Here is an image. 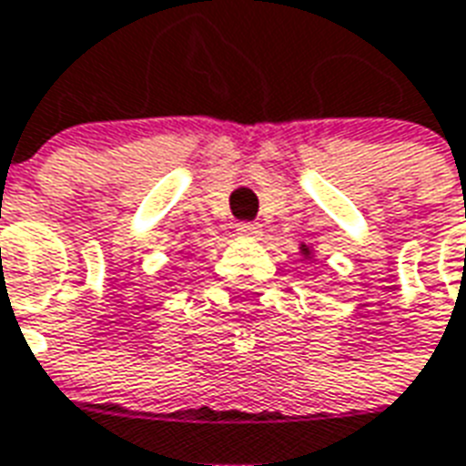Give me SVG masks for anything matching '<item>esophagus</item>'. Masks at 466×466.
Returning <instances> with one entry per match:
<instances>
[{
	"instance_id": "34e87169",
	"label": "esophagus",
	"mask_w": 466,
	"mask_h": 466,
	"mask_svg": "<svg viewBox=\"0 0 466 466\" xmlns=\"http://www.w3.org/2000/svg\"><path fill=\"white\" fill-rule=\"evenodd\" d=\"M237 234L244 237V239H259L261 227L257 222H239L237 224Z\"/></svg>"
}]
</instances>
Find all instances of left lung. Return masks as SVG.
Wrapping results in <instances>:
<instances>
[{"mask_svg":"<svg viewBox=\"0 0 466 466\" xmlns=\"http://www.w3.org/2000/svg\"><path fill=\"white\" fill-rule=\"evenodd\" d=\"M301 251H303V254H306V257L311 254V251H309V247H306V244H301Z\"/></svg>","mask_w":466,"mask_h":466,"instance_id":"1","label":"left lung"}]
</instances>
